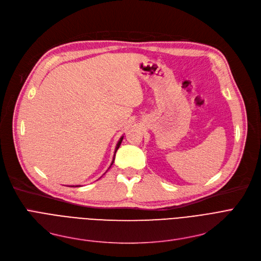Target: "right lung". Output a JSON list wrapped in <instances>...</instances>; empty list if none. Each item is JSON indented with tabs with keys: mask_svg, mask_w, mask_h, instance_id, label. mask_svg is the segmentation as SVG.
I'll return each instance as SVG.
<instances>
[{
	"mask_svg": "<svg viewBox=\"0 0 261 261\" xmlns=\"http://www.w3.org/2000/svg\"><path fill=\"white\" fill-rule=\"evenodd\" d=\"M122 139H123V135L121 136V138L118 140V142H117V144H116V147H115V151H114V155H113V161H112V163H111V165H110V167H111L112 165H113V163H114V159H115V153H116V151H117V149L119 148V146H120V144H121V142H122ZM109 167V168H110ZM78 186H80V185H76L75 187H78ZM72 187H74V185L72 186Z\"/></svg>",
	"mask_w": 261,
	"mask_h": 261,
	"instance_id": "right-lung-1",
	"label": "right lung"
}]
</instances>
